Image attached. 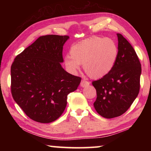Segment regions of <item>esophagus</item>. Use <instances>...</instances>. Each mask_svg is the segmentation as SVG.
<instances>
[{
	"mask_svg": "<svg viewBox=\"0 0 151 151\" xmlns=\"http://www.w3.org/2000/svg\"><path fill=\"white\" fill-rule=\"evenodd\" d=\"M89 85H90V82L86 81V80H85V79L82 80L81 82V86H82V87H85V86H88Z\"/></svg>",
	"mask_w": 151,
	"mask_h": 151,
	"instance_id": "obj_1",
	"label": "esophagus"
}]
</instances>
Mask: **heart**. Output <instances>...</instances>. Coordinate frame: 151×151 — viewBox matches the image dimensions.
Here are the masks:
<instances>
[{
	"instance_id": "heart-1",
	"label": "heart",
	"mask_w": 151,
	"mask_h": 151,
	"mask_svg": "<svg viewBox=\"0 0 151 151\" xmlns=\"http://www.w3.org/2000/svg\"><path fill=\"white\" fill-rule=\"evenodd\" d=\"M70 57H66L64 63L72 73L80 69L83 65L86 74L92 78H101L111 71L116 63L118 48L110 38L91 37L73 45Z\"/></svg>"
}]
</instances>
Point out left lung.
<instances>
[{"instance_id": "8db88e82", "label": "left lung", "mask_w": 151, "mask_h": 151, "mask_svg": "<svg viewBox=\"0 0 151 151\" xmlns=\"http://www.w3.org/2000/svg\"><path fill=\"white\" fill-rule=\"evenodd\" d=\"M118 56L112 69L93 81L96 91L94 107L101 116L112 119L130 108L140 91L141 65L133 47L118 33Z\"/></svg>"}]
</instances>
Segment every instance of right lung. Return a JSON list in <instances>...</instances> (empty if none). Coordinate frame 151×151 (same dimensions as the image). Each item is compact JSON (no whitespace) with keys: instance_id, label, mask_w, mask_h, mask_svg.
Instances as JSON below:
<instances>
[{"instance_id":"add662e5","label":"right lung","mask_w":151,"mask_h":151,"mask_svg":"<svg viewBox=\"0 0 151 151\" xmlns=\"http://www.w3.org/2000/svg\"><path fill=\"white\" fill-rule=\"evenodd\" d=\"M68 38L40 37L12 64V96L33 121L49 123L59 118L66 108L67 95L81 83V77L67 73L60 65L63 45Z\"/></svg>"}]
</instances>
